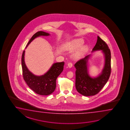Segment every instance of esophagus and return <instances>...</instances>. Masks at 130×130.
<instances>
[{
	"instance_id": "1",
	"label": "esophagus",
	"mask_w": 130,
	"mask_h": 130,
	"mask_svg": "<svg viewBox=\"0 0 130 130\" xmlns=\"http://www.w3.org/2000/svg\"><path fill=\"white\" fill-rule=\"evenodd\" d=\"M68 66L69 67V68H71L72 66H73V64L71 62H70L68 64H67Z\"/></svg>"
}]
</instances>
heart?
I'll return each mask as SVG.
<instances>
[{
    "mask_svg": "<svg viewBox=\"0 0 130 130\" xmlns=\"http://www.w3.org/2000/svg\"><path fill=\"white\" fill-rule=\"evenodd\" d=\"M84 43V41L81 39H75L73 41L66 44L64 46V48L69 51H74L76 49L78 48ZM86 50V46L82 47L78 51H76L73 54V57L75 59H79L84 54Z\"/></svg>",
    "mask_w": 130,
    "mask_h": 130,
    "instance_id": "obj_1",
    "label": "heart"
}]
</instances>
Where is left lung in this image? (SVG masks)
Wrapping results in <instances>:
<instances>
[{
	"mask_svg": "<svg viewBox=\"0 0 130 130\" xmlns=\"http://www.w3.org/2000/svg\"><path fill=\"white\" fill-rule=\"evenodd\" d=\"M97 50H102L105 56L104 67L98 76L92 78L88 74V61L90 55L80 59L74 65L76 69V88L80 94L86 96L98 94L107 83L111 74L110 50L106 43L98 36L92 52Z\"/></svg>",
	"mask_w": 130,
	"mask_h": 130,
	"instance_id": "obj_1",
	"label": "left lung"
}]
</instances>
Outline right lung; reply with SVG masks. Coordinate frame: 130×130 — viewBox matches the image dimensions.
I'll use <instances>...</instances> for the list:
<instances>
[{
	"mask_svg": "<svg viewBox=\"0 0 130 130\" xmlns=\"http://www.w3.org/2000/svg\"><path fill=\"white\" fill-rule=\"evenodd\" d=\"M50 34L43 31H38L34 34L28 41L26 48L31 42L40 36H48ZM25 50L22 56V66L23 79L28 86L36 94L47 95L54 92L56 88V79L63 71L64 62L54 63L45 74L40 76H36L28 70L24 62Z\"/></svg>",
	"mask_w": 130,
	"mask_h": 130,
	"instance_id": "1",
	"label": "right lung"
}]
</instances>
